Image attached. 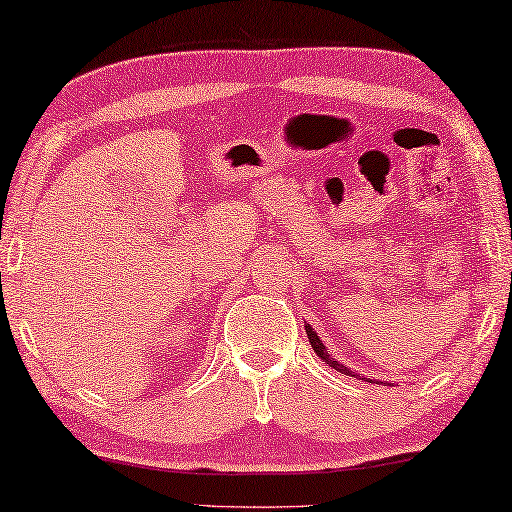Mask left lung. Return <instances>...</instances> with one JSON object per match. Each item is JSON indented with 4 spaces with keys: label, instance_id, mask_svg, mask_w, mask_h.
<instances>
[{
    "label": "left lung",
    "instance_id": "left-lung-1",
    "mask_svg": "<svg viewBox=\"0 0 512 512\" xmlns=\"http://www.w3.org/2000/svg\"><path fill=\"white\" fill-rule=\"evenodd\" d=\"M306 335H308V342H311V347L315 349V354L320 356L326 365L333 367V370L342 372V374H347V376H358L356 372H351L349 367H345V365H342V363H338V360H335V358H331V356H329V351H326V347L322 345V340H320V335L315 333V329H313L311 324H306ZM370 383H372V379H370Z\"/></svg>",
    "mask_w": 512,
    "mask_h": 512
}]
</instances>
